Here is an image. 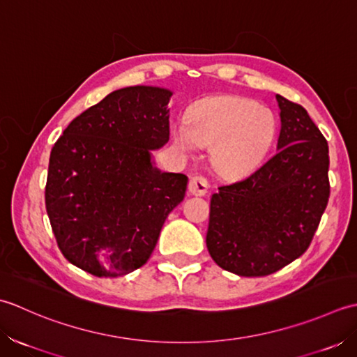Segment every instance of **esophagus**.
<instances>
[{
    "mask_svg": "<svg viewBox=\"0 0 357 357\" xmlns=\"http://www.w3.org/2000/svg\"><path fill=\"white\" fill-rule=\"evenodd\" d=\"M208 188H209L208 180L203 176H194L191 180H189V185H188L189 192L192 195H205L208 192Z\"/></svg>",
    "mask_w": 357,
    "mask_h": 357,
    "instance_id": "34e87169",
    "label": "esophagus"
}]
</instances>
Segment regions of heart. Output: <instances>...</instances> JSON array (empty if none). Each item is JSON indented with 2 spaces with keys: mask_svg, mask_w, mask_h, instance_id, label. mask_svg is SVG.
<instances>
[{
  "mask_svg": "<svg viewBox=\"0 0 357 357\" xmlns=\"http://www.w3.org/2000/svg\"><path fill=\"white\" fill-rule=\"evenodd\" d=\"M275 134L270 109L240 96H217L202 100L174 130V143L192 154L195 148H211V163L225 178L248 176L266 155Z\"/></svg>",
  "mask_w": 357,
  "mask_h": 357,
  "instance_id": "obj_1",
  "label": "heart"
}]
</instances>
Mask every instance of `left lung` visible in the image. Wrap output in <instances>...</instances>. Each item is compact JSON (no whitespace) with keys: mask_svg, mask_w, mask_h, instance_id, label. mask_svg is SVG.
Segmentation results:
<instances>
[{"mask_svg":"<svg viewBox=\"0 0 357 357\" xmlns=\"http://www.w3.org/2000/svg\"><path fill=\"white\" fill-rule=\"evenodd\" d=\"M275 100V154L211 197L208 251L223 270L245 278L273 274L301 257L330 197L328 143L301 105Z\"/></svg>","mask_w":357,"mask_h":357,"instance_id":"1","label":"left lung"}]
</instances>
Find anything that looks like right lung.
<instances>
[{
	"instance_id": "1",
	"label": "right lung",
	"mask_w": 357,
	"mask_h": 357,
	"mask_svg": "<svg viewBox=\"0 0 357 357\" xmlns=\"http://www.w3.org/2000/svg\"><path fill=\"white\" fill-rule=\"evenodd\" d=\"M172 91L129 86L69 123L49 158L46 209L58 248L97 278L143 266L166 217L185 199V174L160 171Z\"/></svg>"
}]
</instances>
